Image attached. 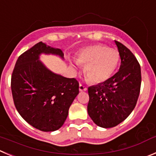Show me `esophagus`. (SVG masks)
Returning a JSON list of instances; mask_svg holds the SVG:
<instances>
[{
  "instance_id": "1",
  "label": "esophagus",
  "mask_w": 156,
  "mask_h": 156,
  "mask_svg": "<svg viewBox=\"0 0 156 156\" xmlns=\"http://www.w3.org/2000/svg\"><path fill=\"white\" fill-rule=\"evenodd\" d=\"M79 91H87V87L83 85L82 84H80L79 85Z\"/></svg>"
}]
</instances>
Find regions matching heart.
<instances>
[{"mask_svg": "<svg viewBox=\"0 0 156 156\" xmlns=\"http://www.w3.org/2000/svg\"><path fill=\"white\" fill-rule=\"evenodd\" d=\"M78 63L86 65L85 75L91 83L99 84L108 80L117 69L120 61L119 51L95 44L83 49L77 56Z\"/></svg>", "mask_w": 156, "mask_h": 156, "instance_id": "obj_1", "label": "heart"}]
</instances>
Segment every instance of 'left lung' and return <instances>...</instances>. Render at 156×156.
Returning a JSON list of instances; mask_svg holds the SVG:
<instances>
[{"label":"left lung","instance_id":"obj_1","mask_svg":"<svg viewBox=\"0 0 156 156\" xmlns=\"http://www.w3.org/2000/svg\"><path fill=\"white\" fill-rule=\"evenodd\" d=\"M121 58L119 71L97 85L88 87V113L101 128H112L123 122L135 108L140 92L141 67L128 48L115 41Z\"/></svg>","mask_w":156,"mask_h":156}]
</instances>
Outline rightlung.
<instances>
[{
  "mask_svg": "<svg viewBox=\"0 0 156 156\" xmlns=\"http://www.w3.org/2000/svg\"><path fill=\"white\" fill-rule=\"evenodd\" d=\"M41 53L64 58L59 48L36 44L21 54L11 75L14 105L26 122L43 132H54L63 126L68 109L79 93V83L53 73L41 62Z\"/></svg>",
  "mask_w": 156,
  "mask_h": 156,
  "instance_id": "1",
  "label": "right lung"
}]
</instances>
